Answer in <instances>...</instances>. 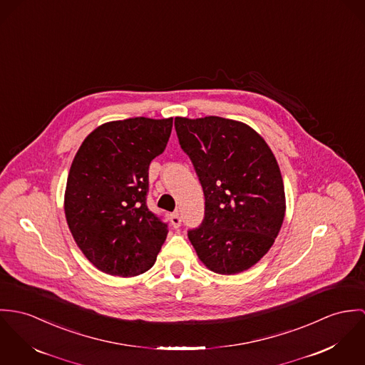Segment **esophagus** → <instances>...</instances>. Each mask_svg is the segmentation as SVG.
<instances>
[{
	"label": "esophagus",
	"instance_id": "esophagus-1",
	"mask_svg": "<svg viewBox=\"0 0 365 365\" xmlns=\"http://www.w3.org/2000/svg\"><path fill=\"white\" fill-rule=\"evenodd\" d=\"M170 224H172L173 228H179V227H180L182 218H180V215H179L178 211H175V212L170 214Z\"/></svg>",
	"mask_w": 365,
	"mask_h": 365
}]
</instances>
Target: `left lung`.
Wrapping results in <instances>:
<instances>
[{
	"label": "left lung",
	"mask_w": 365,
	"mask_h": 365,
	"mask_svg": "<svg viewBox=\"0 0 365 365\" xmlns=\"http://www.w3.org/2000/svg\"><path fill=\"white\" fill-rule=\"evenodd\" d=\"M180 148L204 193V218L187 237L202 263L218 274L256 264L280 232L283 178L266 141L241 122L176 118Z\"/></svg>",
	"instance_id": "obj_1"
}]
</instances>
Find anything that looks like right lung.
Listing matches in <instances>:
<instances>
[{
  "mask_svg": "<svg viewBox=\"0 0 365 365\" xmlns=\"http://www.w3.org/2000/svg\"><path fill=\"white\" fill-rule=\"evenodd\" d=\"M170 131L172 118L105 123L71 163L67 224L86 259L108 274L147 272L166 240L168 224L150 211L147 196L150 163L163 154Z\"/></svg>",
  "mask_w": 365,
  "mask_h": 365,
  "instance_id": "1",
  "label": "right lung"
}]
</instances>
